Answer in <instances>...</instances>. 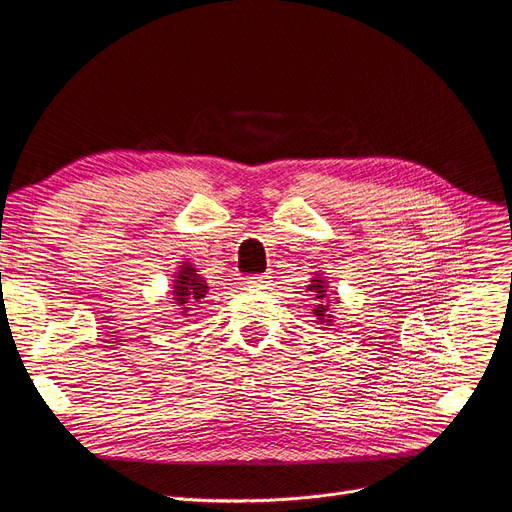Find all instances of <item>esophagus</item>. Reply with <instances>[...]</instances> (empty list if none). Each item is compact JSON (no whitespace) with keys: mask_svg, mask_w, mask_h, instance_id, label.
I'll return each instance as SVG.
<instances>
[{"mask_svg":"<svg viewBox=\"0 0 512 512\" xmlns=\"http://www.w3.org/2000/svg\"><path fill=\"white\" fill-rule=\"evenodd\" d=\"M247 284L253 290H270L272 288V278L270 276H253V278H249Z\"/></svg>","mask_w":512,"mask_h":512,"instance_id":"1","label":"esophagus"}]
</instances>
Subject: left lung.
Returning a JSON list of instances; mask_svg holds the SVG:
<instances>
[{
    "label": "left lung",
    "mask_w": 512,
    "mask_h": 512,
    "mask_svg": "<svg viewBox=\"0 0 512 512\" xmlns=\"http://www.w3.org/2000/svg\"><path fill=\"white\" fill-rule=\"evenodd\" d=\"M313 278H309V284L305 288V292H309V297L313 299V307L311 313L315 317V324L326 326L324 330H332L336 315L334 313V305L340 303L338 292L334 288H330V282L326 280V276L321 272H311Z\"/></svg>",
    "instance_id": "8db88e82"
}]
</instances>
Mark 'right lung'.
Instances as JSON below:
<instances>
[{
    "label": "right lung",
    "instance_id": "1",
    "mask_svg": "<svg viewBox=\"0 0 512 512\" xmlns=\"http://www.w3.org/2000/svg\"><path fill=\"white\" fill-rule=\"evenodd\" d=\"M209 282L199 272L193 261H178L174 276L170 280V303H174V313L180 317H191L193 311L201 309L207 299Z\"/></svg>",
    "mask_w": 512,
    "mask_h": 512
}]
</instances>
